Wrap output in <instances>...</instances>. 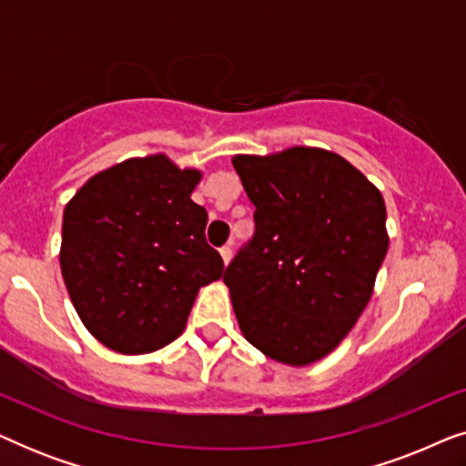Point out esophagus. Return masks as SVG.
Here are the masks:
<instances>
[{
	"mask_svg": "<svg viewBox=\"0 0 466 466\" xmlns=\"http://www.w3.org/2000/svg\"><path fill=\"white\" fill-rule=\"evenodd\" d=\"M220 257H222V260H225V265H228V260H231V257H233V248L231 246H222L220 248Z\"/></svg>",
	"mask_w": 466,
	"mask_h": 466,
	"instance_id": "34e87169",
	"label": "esophagus"
}]
</instances>
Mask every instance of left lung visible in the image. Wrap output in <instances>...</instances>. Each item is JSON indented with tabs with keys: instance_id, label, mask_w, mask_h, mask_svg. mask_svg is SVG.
Wrapping results in <instances>:
<instances>
[{
	"instance_id": "obj_1",
	"label": "left lung",
	"mask_w": 466,
	"mask_h": 466,
	"mask_svg": "<svg viewBox=\"0 0 466 466\" xmlns=\"http://www.w3.org/2000/svg\"><path fill=\"white\" fill-rule=\"evenodd\" d=\"M254 238L225 271L239 329L271 360L305 367L339 346L388 252L384 197L322 148L235 155Z\"/></svg>"
}]
</instances>
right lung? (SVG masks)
Instances as JSON below:
<instances>
[{
	"label": "right lung",
	"mask_w": 466,
	"mask_h": 466,
	"mask_svg": "<svg viewBox=\"0 0 466 466\" xmlns=\"http://www.w3.org/2000/svg\"><path fill=\"white\" fill-rule=\"evenodd\" d=\"M199 169L167 155L127 158L93 177L63 212L59 263L80 320L120 354H148L182 335L201 286L225 263L190 199Z\"/></svg>",
	"instance_id": "1"
}]
</instances>
